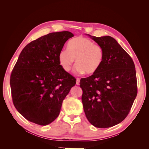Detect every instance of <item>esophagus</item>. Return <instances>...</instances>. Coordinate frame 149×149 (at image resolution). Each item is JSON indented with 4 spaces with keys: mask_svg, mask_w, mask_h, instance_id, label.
I'll return each instance as SVG.
<instances>
[{
    "mask_svg": "<svg viewBox=\"0 0 149 149\" xmlns=\"http://www.w3.org/2000/svg\"><path fill=\"white\" fill-rule=\"evenodd\" d=\"M79 81H80L79 78H76V85H79Z\"/></svg>",
    "mask_w": 149,
    "mask_h": 149,
    "instance_id": "34e87169",
    "label": "esophagus"
}]
</instances>
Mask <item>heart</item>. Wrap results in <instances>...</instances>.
<instances>
[{"mask_svg":"<svg viewBox=\"0 0 149 149\" xmlns=\"http://www.w3.org/2000/svg\"><path fill=\"white\" fill-rule=\"evenodd\" d=\"M103 48L86 38L78 37L71 40L67 48H62L58 53V61L65 71H70L76 59L75 71L78 73L93 74L102 65Z\"/></svg>","mask_w":149,"mask_h":149,"instance_id":"obj_1","label":"heart"}]
</instances>
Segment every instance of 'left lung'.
I'll return each instance as SVG.
<instances>
[{
    "instance_id": "1",
    "label": "left lung",
    "mask_w": 149,
    "mask_h": 149,
    "mask_svg": "<svg viewBox=\"0 0 149 149\" xmlns=\"http://www.w3.org/2000/svg\"><path fill=\"white\" fill-rule=\"evenodd\" d=\"M88 35L102 47L104 56L96 73L80 80L83 109L93 125L107 128L129 113L137 94L136 69L132 58L114 38Z\"/></svg>"
}]
</instances>
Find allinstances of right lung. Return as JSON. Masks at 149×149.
I'll list each match as a JSON object with an SVG mask.
<instances>
[{
  "label": "right lung",
  "mask_w": 149,
  "mask_h": 149,
  "mask_svg": "<svg viewBox=\"0 0 149 149\" xmlns=\"http://www.w3.org/2000/svg\"><path fill=\"white\" fill-rule=\"evenodd\" d=\"M74 35L68 31L48 33L22 49L10 75L12 101L31 123L46 125L60 114L63 101L76 84L62 68L58 53Z\"/></svg>",
  "instance_id": "1"
}]
</instances>
